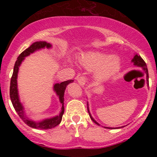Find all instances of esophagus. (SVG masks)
<instances>
[{
	"instance_id": "esophagus-1",
	"label": "esophagus",
	"mask_w": 157,
	"mask_h": 157,
	"mask_svg": "<svg viewBox=\"0 0 157 157\" xmlns=\"http://www.w3.org/2000/svg\"><path fill=\"white\" fill-rule=\"evenodd\" d=\"M86 77L85 76H80L77 77V81H78V83L80 85V86H83L86 82Z\"/></svg>"
}]
</instances>
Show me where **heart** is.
Here are the masks:
<instances>
[{
  "label": "heart",
  "instance_id": "b5f03b06",
  "mask_svg": "<svg viewBox=\"0 0 157 157\" xmlns=\"http://www.w3.org/2000/svg\"><path fill=\"white\" fill-rule=\"evenodd\" d=\"M79 62L87 69H96V75L99 78H105L119 69L120 60L116 56L109 57L100 52H88L79 58Z\"/></svg>",
  "mask_w": 157,
  "mask_h": 157
}]
</instances>
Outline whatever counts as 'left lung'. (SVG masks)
Listing matches in <instances>:
<instances>
[{"label":"left lung","instance_id":"obj_1","mask_svg":"<svg viewBox=\"0 0 157 157\" xmlns=\"http://www.w3.org/2000/svg\"><path fill=\"white\" fill-rule=\"evenodd\" d=\"M132 62L134 63V64L135 65V66H139V67H141V68H143L144 71H145V72L146 73L147 81V82H148V71H147V65H146V63H145V61H144L143 59H142V57H140V55H136L134 56V58H133ZM147 84H148V83H147ZM87 105H88V104H87ZM88 111H89V106H88ZM89 116H90V117H91V120H92V121H93L94 122V123H96L97 125H99L98 122H97L95 121V120H94V119L92 118V117L91 116V114H90V113H89Z\"/></svg>","mask_w":157,"mask_h":157}]
</instances>
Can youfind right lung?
Wrapping results in <instances>:
<instances>
[{
  "mask_svg": "<svg viewBox=\"0 0 157 157\" xmlns=\"http://www.w3.org/2000/svg\"><path fill=\"white\" fill-rule=\"evenodd\" d=\"M52 45L48 43L45 42V41H39V42H35L33 44H32L28 48L24 50L22 53L21 54L17 57V60H16L15 66H14L13 74H12V78H11L10 82V95L11 101H12V105L16 112L19 115L21 120H23L27 125L29 127L33 128H38V129H50L52 128H55V126L58 125L60 123L61 120H62L63 114L64 113V92L66 90V86H68L70 82H72L73 80H69L64 81V82H60V83H56L54 86V90L59 97L60 101L62 103V110L61 112L58 116H56L55 117H52L50 119H46V120H43L40 122H35L33 120H30L27 117V116L25 114L24 111H23V107L22 104L21 103L19 100L18 92H17V73H18V69L20 65L21 64L22 61L23 60L25 57L29 56L30 54L33 53L36 50L40 49L42 48H50Z\"/></svg>",
  "mask_w": 157,
  "mask_h": 157,
  "instance_id": "add662e5",
  "label": "right lung"
}]
</instances>
